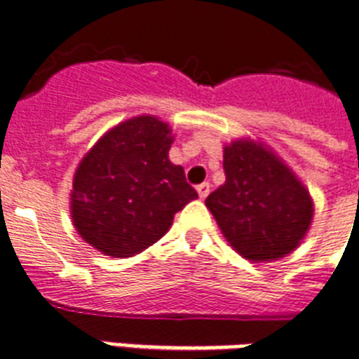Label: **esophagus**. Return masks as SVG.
Segmentation results:
<instances>
[{
  "instance_id": "34e87169",
  "label": "esophagus",
  "mask_w": 359,
  "mask_h": 359,
  "mask_svg": "<svg viewBox=\"0 0 359 359\" xmlns=\"http://www.w3.org/2000/svg\"><path fill=\"white\" fill-rule=\"evenodd\" d=\"M209 191H210V184L209 182H203V184H199L198 186V196L199 199H205L207 196H209Z\"/></svg>"
}]
</instances>
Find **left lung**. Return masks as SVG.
<instances>
[{"label":"left lung","mask_w":359,"mask_h":359,"mask_svg":"<svg viewBox=\"0 0 359 359\" xmlns=\"http://www.w3.org/2000/svg\"><path fill=\"white\" fill-rule=\"evenodd\" d=\"M226 182L205 199L224 237L252 262L283 258L313 220V199L277 156L254 141L224 149Z\"/></svg>","instance_id":"1"}]
</instances>
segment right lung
Instances as JSON below:
<instances>
[{"instance_id":"obj_1","label":"right lung","mask_w":359,"mask_h":359,"mask_svg":"<svg viewBox=\"0 0 359 359\" xmlns=\"http://www.w3.org/2000/svg\"><path fill=\"white\" fill-rule=\"evenodd\" d=\"M165 122L137 116L107 131L76 168L71 216L100 252L128 258L168 233L175 212L198 198L184 169L169 161Z\"/></svg>"}]
</instances>
